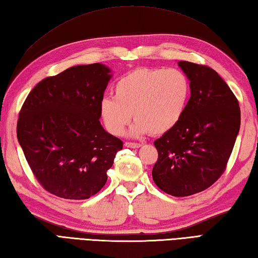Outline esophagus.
Masks as SVG:
<instances>
[{"label": "esophagus", "mask_w": 258, "mask_h": 258, "mask_svg": "<svg viewBox=\"0 0 258 258\" xmlns=\"http://www.w3.org/2000/svg\"><path fill=\"white\" fill-rule=\"evenodd\" d=\"M124 146L127 147V148H133V149H135V148H140L141 146V144H137V143H125L124 144Z\"/></svg>", "instance_id": "1"}]
</instances>
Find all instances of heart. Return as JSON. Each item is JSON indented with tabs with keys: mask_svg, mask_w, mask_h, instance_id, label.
Returning <instances> with one entry per match:
<instances>
[{
	"mask_svg": "<svg viewBox=\"0 0 258 258\" xmlns=\"http://www.w3.org/2000/svg\"><path fill=\"white\" fill-rule=\"evenodd\" d=\"M190 81L178 69L139 68L113 86V98L100 101V118L109 133L120 136L134 115L129 135H164L182 118L190 98Z\"/></svg>",
	"mask_w": 258,
	"mask_h": 258,
	"instance_id": "1",
	"label": "heart"
}]
</instances>
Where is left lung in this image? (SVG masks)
Wrapping results in <instances>:
<instances>
[{
    "label": "left lung",
    "instance_id": "8db88e82",
    "mask_svg": "<svg viewBox=\"0 0 258 258\" xmlns=\"http://www.w3.org/2000/svg\"><path fill=\"white\" fill-rule=\"evenodd\" d=\"M190 81V99L180 121L154 145L158 160L152 179L175 197L210 187L224 172L240 127L237 99L222 77L206 66L179 61Z\"/></svg>",
    "mask_w": 258,
    "mask_h": 258
}]
</instances>
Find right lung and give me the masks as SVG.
I'll list each match as a JSON object with an SVG mask.
<instances>
[{
  "instance_id": "add662e5",
  "label": "right lung",
  "mask_w": 258,
  "mask_h": 258,
  "mask_svg": "<svg viewBox=\"0 0 258 258\" xmlns=\"http://www.w3.org/2000/svg\"><path fill=\"white\" fill-rule=\"evenodd\" d=\"M111 78L101 63L71 67L39 82L21 109L19 144L36 179L57 197L96 195L122 149V141L99 121Z\"/></svg>"
}]
</instances>
